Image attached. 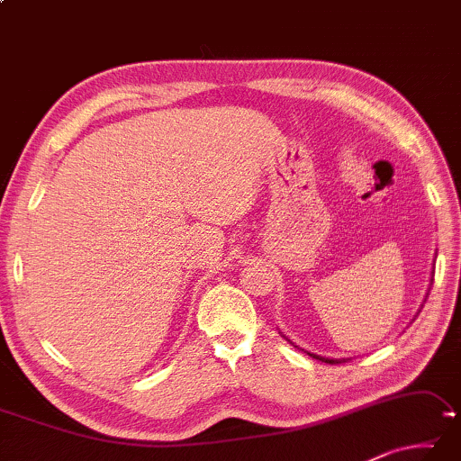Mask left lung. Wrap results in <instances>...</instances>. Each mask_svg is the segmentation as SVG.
<instances>
[{"label": "left lung", "instance_id": "1", "mask_svg": "<svg viewBox=\"0 0 461 461\" xmlns=\"http://www.w3.org/2000/svg\"><path fill=\"white\" fill-rule=\"evenodd\" d=\"M433 281V279H430ZM430 289V287H429ZM427 302V299H425ZM310 357H313V359H318V361H322V363H330V365H334V363H340V361H347V359H328V357H320V355H313V353H308Z\"/></svg>", "mask_w": 461, "mask_h": 461}]
</instances>
